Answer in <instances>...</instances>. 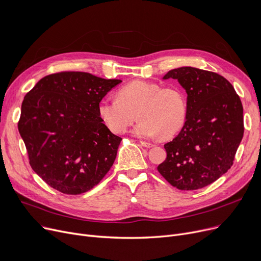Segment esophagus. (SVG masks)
Here are the masks:
<instances>
[{
    "label": "esophagus",
    "mask_w": 261,
    "mask_h": 261,
    "mask_svg": "<svg viewBox=\"0 0 261 261\" xmlns=\"http://www.w3.org/2000/svg\"><path fill=\"white\" fill-rule=\"evenodd\" d=\"M141 145L142 146H144V147H146V148H151V147H153L154 145L153 144H151V143H148V142H141Z\"/></svg>",
    "instance_id": "esophagus-1"
}]
</instances>
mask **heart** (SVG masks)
<instances>
[{
    "label": "heart",
    "mask_w": 261,
    "mask_h": 261,
    "mask_svg": "<svg viewBox=\"0 0 261 261\" xmlns=\"http://www.w3.org/2000/svg\"><path fill=\"white\" fill-rule=\"evenodd\" d=\"M186 100L176 88H162L154 82L134 80L121 87L116 98H103L97 112L106 127L115 134L125 132L136 119L133 133L140 138H169L179 131L186 117Z\"/></svg>",
    "instance_id": "b5f03b06"
}]
</instances>
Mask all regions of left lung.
<instances>
[{
	"instance_id": "1",
	"label": "left lung",
	"mask_w": 261,
	"mask_h": 261,
	"mask_svg": "<svg viewBox=\"0 0 261 261\" xmlns=\"http://www.w3.org/2000/svg\"><path fill=\"white\" fill-rule=\"evenodd\" d=\"M169 78L187 93L186 121L164 145L167 158L158 170L177 189H200L232 165L244 132L242 103L229 81L217 73L183 66L163 77Z\"/></svg>"
}]
</instances>
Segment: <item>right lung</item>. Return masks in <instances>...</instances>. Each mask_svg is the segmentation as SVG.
Wrapping results in <instances>:
<instances>
[{
	"label": "right lung",
	"mask_w": 261,
	"mask_h": 261,
	"mask_svg": "<svg viewBox=\"0 0 261 261\" xmlns=\"http://www.w3.org/2000/svg\"><path fill=\"white\" fill-rule=\"evenodd\" d=\"M120 82L61 72L43 77L25 95L18 129L33 170L48 186L84 194L112 167L121 138L106 127L97 108Z\"/></svg>",
	"instance_id": "obj_1"
}]
</instances>
